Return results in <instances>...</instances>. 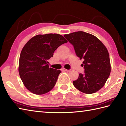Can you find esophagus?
<instances>
[{"label": "esophagus", "instance_id": "obj_1", "mask_svg": "<svg viewBox=\"0 0 126 126\" xmlns=\"http://www.w3.org/2000/svg\"><path fill=\"white\" fill-rule=\"evenodd\" d=\"M63 70H64V71H66V72H69L70 71V70H67V69H63Z\"/></svg>", "mask_w": 126, "mask_h": 126}]
</instances>
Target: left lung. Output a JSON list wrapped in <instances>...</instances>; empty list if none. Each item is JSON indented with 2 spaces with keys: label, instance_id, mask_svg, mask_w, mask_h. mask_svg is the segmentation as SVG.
<instances>
[{
  "label": "left lung",
  "instance_id": "1",
  "mask_svg": "<svg viewBox=\"0 0 126 126\" xmlns=\"http://www.w3.org/2000/svg\"><path fill=\"white\" fill-rule=\"evenodd\" d=\"M73 45L80 60L84 73L79 74L73 81L76 89L83 93L93 94L102 88L111 71L109 55L104 44L93 34L77 31L64 35Z\"/></svg>",
  "mask_w": 126,
  "mask_h": 126
}]
</instances>
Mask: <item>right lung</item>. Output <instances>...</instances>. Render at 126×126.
Listing matches in <instances>:
<instances>
[{
  "mask_svg": "<svg viewBox=\"0 0 126 126\" xmlns=\"http://www.w3.org/2000/svg\"><path fill=\"white\" fill-rule=\"evenodd\" d=\"M67 41L61 34H38L26 43L21 51L19 73L27 89L36 95L47 93L54 87L60 70L49 68L48 60Z\"/></svg>",
  "mask_w": 126,
  "mask_h": 126,
  "instance_id": "obj_1",
  "label": "right lung"
}]
</instances>
